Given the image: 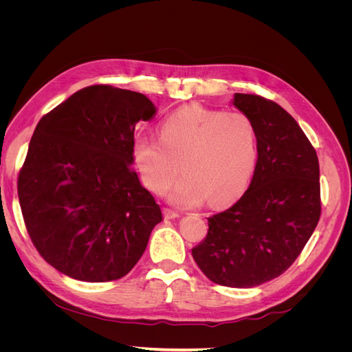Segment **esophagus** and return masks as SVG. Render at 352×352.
<instances>
[{"instance_id":"obj_1","label":"esophagus","mask_w":352,"mask_h":352,"mask_svg":"<svg viewBox=\"0 0 352 352\" xmlns=\"http://www.w3.org/2000/svg\"><path fill=\"white\" fill-rule=\"evenodd\" d=\"M163 216H164V219H177L180 214L177 211H175V210H172V208H167V207H164L163 208Z\"/></svg>"}]
</instances>
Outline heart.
Segmentation results:
<instances>
[{"mask_svg": "<svg viewBox=\"0 0 352 352\" xmlns=\"http://www.w3.org/2000/svg\"><path fill=\"white\" fill-rule=\"evenodd\" d=\"M257 135L248 114L189 104L160 124V140L140 136L133 142L135 163L144 185L164 194L176 176L172 201L177 206H226L247 189L257 163Z\"/></svg>", "mask_w": 352, "mask_h": 352, "instance_id": "1", "label": "heart"}]
</instances>
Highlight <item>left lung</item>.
Masks as SVG:
<instances>
[{
	"mask_svg": "<svg viewBox=\"0 0 352 352\" xmlns=\"http://www.w3.org/2000/svg\"><path fill=\"white\" fill-rule=\"evenodd\" d=\"M233 105L255 126L257 164L245 194L207 219L192 257L211 282L252 287L289 269L313 235L322 214L320 168L314 146L279 104L235 94Z\"/></svg>",
	"mask_w": 352,
	"mask_h": 352,
	"instance_id": "obj_1",
	"label": "left lung"
}]
</instances>
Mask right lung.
<instances>
[{"mask_svg": "<svg viewBox=\"0 0 352 352\" xmlns=\"http://www.w3.org/2000/svg\"><path fill=\"white\" fill-rule=\"evenodd\" d=\"M154 116L144 94L92 85L36 124L17 194L32 243L58 272L110 282L142 257L163 216L131 164L135 124Z\"/></svg>", "mask_w": 352, "mask_h": 352, "instance_id": "right-lung-1", "label": "right lung"}]
</instances>
